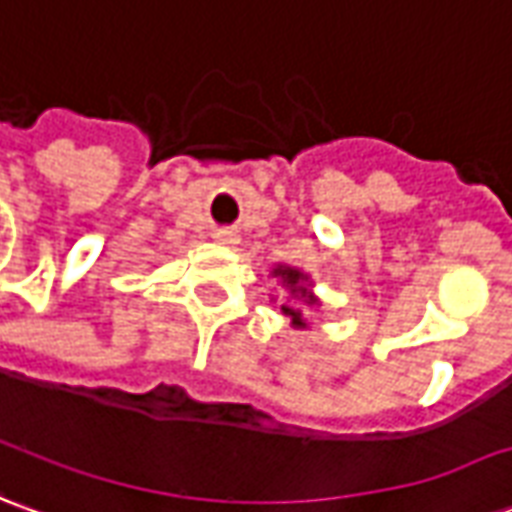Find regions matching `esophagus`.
<instances>
[{
  "instance_id": "1",
  "label": "esophagus",
  "mask_w": 512,
  "mask_h": 512,
  "mask_svg": "<svg viewBox=\"0 0 512 512\" xmlns=\"http://www.w3.org/2000/svg\"><path fill=\"white\" fill-rule=\"evenodd\" d=\"M212 239H215L217 245H226V248H231V245H237L239 242L237 231H231V228H220V231L212 234Z\"/></svg>"
}]
</instances>
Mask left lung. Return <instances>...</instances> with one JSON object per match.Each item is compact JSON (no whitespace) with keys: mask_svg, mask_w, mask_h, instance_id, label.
<instances>
[{"mask_svg":"<svg viewBox=\"0 0 512 512\" xmlns=\"http://www.w3.org/2000/svg\"><path fill=\"white\" fill-rule=\"evenodd\" d=\"M273 278H278V284L286 289V303H281V311L289 317V325L295 331H306L308 320H306V308H317L320 306V297L314 295V284H311V275L303 273L300 267H289V264H275L270 270ZM273 300V297H270Z\"/></svg>","mask_w":512,"mask_h":512,"instance_id":"1","label":"left lung"}]
</instances>
